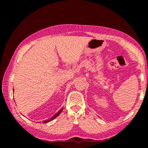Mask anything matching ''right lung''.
<instances>
[{
	"label": "right lung",
	"mask_w": 148,
	"mask_h": 148,
	"mask_svg": "<svg viewBox=\"0 0 148 148\" xmlns=\"http://www.w3.org/2000/svg\"><path fill=\"white\" fill-rule=\"evenodd\" d=\"M62 110H63V108H62V109H61L60 110V111H59L58 112H56V114H55L54 116H53V117H52L51 119H46V120L44 121H43L44 123H48V122L51 121H52V120H53V119H54L55 118L57 117V116H58L60 114V112L62 111Z\"/></svg>",
	"instance_id": "1"
}]
</instances>
